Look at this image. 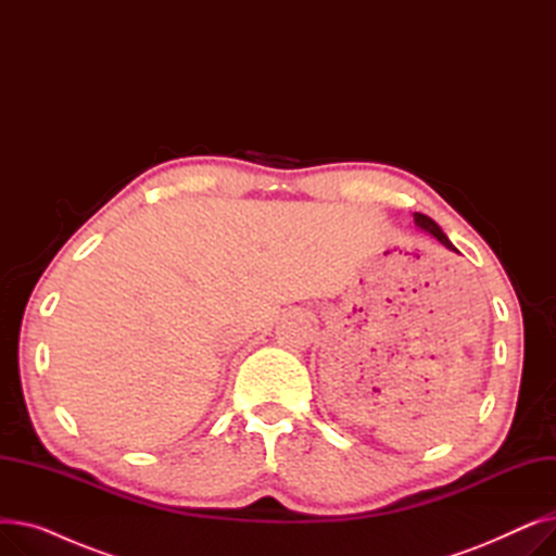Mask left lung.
<instances>
[{
	"mask_svg": "<svg viewBox=\"0 0 556 556\" xmlns=\"http://www.w3.org/2000/svg\"><path fill=\"white\" fill-rule=\"evenodd\" d=\"M415 223H417V227H421L424 231H428V233H432V237L437 239V241H440L444 248H448V250H453V252H457L455 250V245L448 241V237H446V233L442 231V227L440 225H437L432 218H428L426 214H415Z\"/></svg>",
	"mask_w": 556,
	"mask_h": 556,
	"instance_id": "obj_1",
	"label": "left lung"
}]
</instances>
